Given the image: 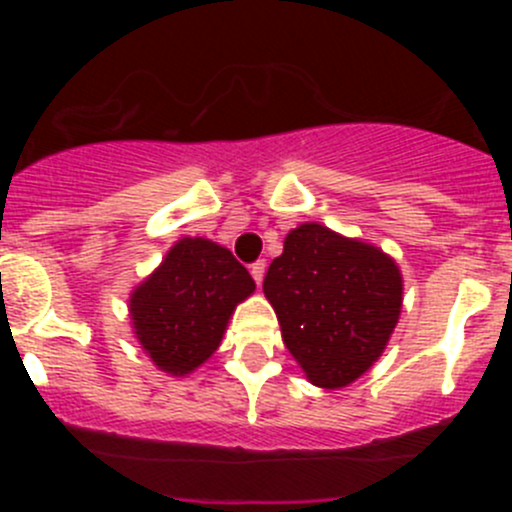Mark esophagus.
<instances>
[{
  "label": "esophagus",
  "mask_w": 512,
  "mask_h": 512,
  "mask_svg": "<svg viewBox=\"0 0 512 512\" xmlns=\"http://www.w3.org/2000/svg\"><path fill=\"white\" fill-rule=\"evenodd\" d=\"M265 260H257L255 265L250 267V275H252V280L257 282V285H262V280H265Z\"/></svg>",
  "instance_id": "obj_1"
}]
</instances>
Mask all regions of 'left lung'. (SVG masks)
Wrapping results in <instances>:
<instances>
[{
    "label": "left lung",
    "mask_w": 512,
    "mask_h": 512,
    "mask_svg": "<svg viewBox=\"0 0 512 512\" xmlns=\"http://www.w3.org/2000/svg\"><path fill=\"white\" fill-rule=\"evenodd\" d=\"M262 289L289 354L322 389L352 384L379 359L404 299L401 272L386 252L319 223L289 232Z\"/></svg>",
    "instance_id": "8db88e82"
}]
</instances>
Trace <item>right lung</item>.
I'll list each match as a JSON object with an SVG mask.
<instances>
[{
	"label": "right lung",
	"mask_w": 512,
	"mask_h": 512,
	"mask_svg": "<svg viewBox=\"0 0 512 512\" xmlns=\"http://www.w3.org/2000/svg\"><path fill=\"white\" fill-rule=\"evenodd\" d=\"M252 292L255 280L227 247L183 237L133 289V334L160 371L185 376L213 356L227 319Z\"/></svg>",
	"instance_id": "add662e5"
}]
</instances>
